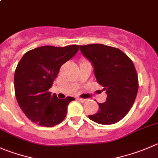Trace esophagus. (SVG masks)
Masks as SVG:
<instances>
[{
  "mask_svg": "<svg viewBox=\"0 0 158 158\" xmlns=\"http://www.w3.org/2000/svg\"><path fill=\"white\" fill-rule=\"evenodd\" d=\"M78 99L82 102H85L87 101L86 99H82V98H78Z\"/></svg>",
  "mask_w": 158,
  "mask_h": 158,
  "instance_id": "34e87169",
  "label": "esophagus"
}]
</instances>
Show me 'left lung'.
Segmentation results:
<instances>
[{
	"label": "left lung",
	"mask_w": 158,
	"mask_h": 158,
	"mask_svg": "<svg viewBox=\"0 0 158 158\" xmlns=\"http://www.w3.org/2000/svg\"><path fill=\"white\" fill-rule=\"evenodd\" d=\"M82 55L94 67L95 76L107 94L99 110L89 118L99 124L121 120L134 105L138 91V76L132 60L119 48L102 44L79 45Z\"/></svg>",
	"instance_id": "8db88e82"
}]
</instances>
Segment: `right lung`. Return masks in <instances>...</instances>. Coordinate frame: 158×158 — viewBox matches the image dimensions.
Masks as SVG:
<instances>
[{"instance_id": "obj_1", "label": "right lung", "mask_w": 158, "mask_h": 158, "mask_svg": "<svg viewBox=\"0 0 158 158\" xmlns=\"http://www.w3.org/2000/svg\"><path fill=\"white\" fill-rule=\"evenodd\" d=\"M77 45L65 47L51 45L27 52L17 65L15 92L25 116L39 126L52 127L65 119L67 107L74 98L59 99L48 91L64 63L77 53Z\"/></svg>"}]
</instances>
